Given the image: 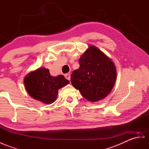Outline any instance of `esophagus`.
I'll use <instances>...</instances> for the list:
<instances>
[{
    "mask_svg": "<svg viewBox=\"0 0 149 149\" xmlns=\"http://www.w3.org/2000/svg\"><path fill=\"white\" fill-rule=\"evenodd\" d=\"M65 77L67 80H68V81H70V75L69 74H65Z\"/></svg>",
    "mask_w": 149,
    "mask_h": 149,
    "instance_id": "esophagus-1",
    "label": "esophagus"
}]
</instances>
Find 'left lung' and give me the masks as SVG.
Returning <instances> with one entry per match:
<instances>
[{"label": "left lung", "mask_w": 149, "mask_h": 149, "mask_svg": "<svg viewBox=\"0 0 149 149\" xmlns=\"http://www.w3.org/2000/svg\"><path fill=\"white\" fill-rule=\"evenodd\" d=\"M80 67L71 74L75 88L89 101L104 99L111 92L116 77V70L111 59L94 46H90L79 60Z\"/></svg>", "instance_id": "1"}]
</instances>
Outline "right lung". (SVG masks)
I'll use <instances>...</instances> for the list:
<instances>
[{
    "instance_id": "right-lung-1",
    "label": "right lung",
    "mask_w": 149,
    "mask_h": 149,
    "mask_svg": "<svg viewBox=\"0 0 149 149\" xmlns=\"http://www.w3.org/2000/svg\"><path fill=\"white\" fill-rule=\"evenodd\" d=\"M62 75L53 77L48 69L39 68L30 72L24 78V85L28 93L35 100L51 104L56 99L58 91L69 84Z\"/></svg>"
}]
</instances>
